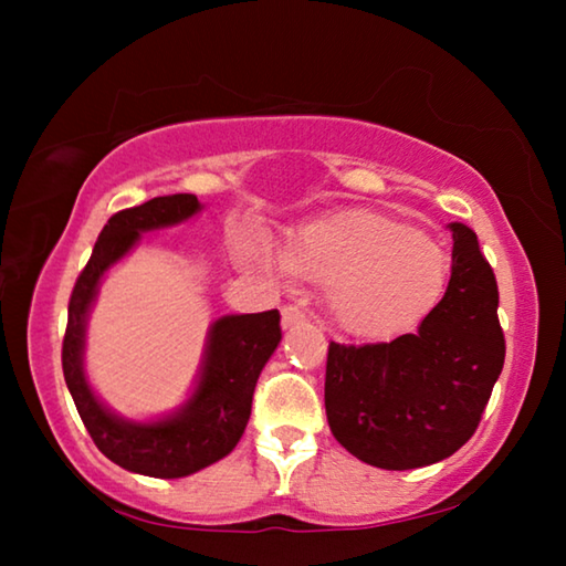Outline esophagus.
<instances>
[{"instance_id": "1", "label": "esophagus", "mask_w": 566, "mask_h": 566, "mask_svg": "<svg viewBox=\"0 0 566 566\" xmlns=\"http://www.w3.org/2000/svg\"><path fill=\"white\" fill-rule=\"evenodd\" d=\"M304 322H306V317H304V312L300 310V306H294V304L282 306V327L284 329H294Z\"/></svg>"}]
</instances>
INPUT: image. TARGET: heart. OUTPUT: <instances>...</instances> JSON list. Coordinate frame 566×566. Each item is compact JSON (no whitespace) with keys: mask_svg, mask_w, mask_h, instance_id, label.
I'll list each match as a JSON object with an SVG mask.
<instances>
[{"mask_svg":"<svg viewBox=\"0 0 566 566\" xmlns=\"http://www.w3.org/2000/svg\"><path fill=\"white\" fill-rule=\"evenodd\" d=\"M284 264L302 280L332 284L334 319L359 337L409 327L439 302L449 280V256L432 237L377 212H344L304 227Z\"/></svg>","mask_w":566,"mask_h":566,"instance_id":"1","label":"heart"}]
</instances>
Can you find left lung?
Instances as JSON below:
<instances>
[{"label": "left lung", "instance_id": "obj_1", "mask_svg": "<svg viewBox=\"0 0 566 566\" xmlns=\"http://www.w3.org/2000/svg\"><path fill=\"white\" fill-rule=\"evenodd\" d=\"M452 280L415 334L329 342L324 407L337 442L379 469L452 457L476 432L504 367L500 290L476 234L452 222Z\"/></svg>", "mask_w": 566, "mask_h": 566}]
</instances>
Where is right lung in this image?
Here are the masks:
<instances>
[{
  "label": "right lung",
  "mask_w": 566,
  "mask_h": 566,
  "mask_svg": "<svg viewBox=\"0 0 566 566\" xmlns=\"http://www.w3.org/2000/svg\"><path fill=\"white\" fill-rule=\"evenodd\" d=\"M199 209L202 205L195 195H169L112 214L87 266L76 276L62 342L64 381L94 444L114 464L157 479L195 474L232 452L252 415L256 379L282 339L276 310L217 319L209 329L195 395L159 421H127L94 397L84 377L82 352L87 314L104 272L139 242L142 232L185 222Z\"/></svg>",
  "instance_id": "add662e5"
}]
</instances>
